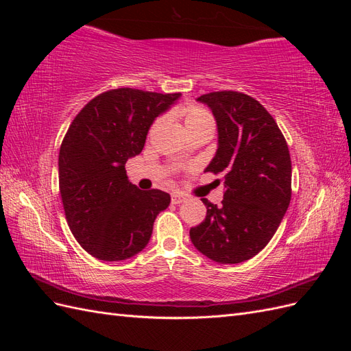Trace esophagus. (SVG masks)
Here are the masks:
<instances>
[{"instance_id": "esophagus-1", "label": "esophagus", "mask_w": 351, "mask_h": 351, "mask_svg": "<svg viewBox=\"0 0 351 351\" xmlns=\"http://www.w3.org/2000/svg\"><path fill=\"white\" fill-rule=\"evenodd\" d=\"M184 199H186V197H184L182 193H180V192L171 193V202H173L174 205H180V204H182V202H184Z\"/></svg>"}]
</instances>
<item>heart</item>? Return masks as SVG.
Here are the masks:
<instances>
[{"label":"heart","instance_id":"1","mask_svg":"<svg viewBox=\"0 0 351 351\" xmlns=\"http://www.w3.org/2000/svg\"><path fill=\"white\" fill-rule=\"evenodd\" d=\"M183 117H184V124L187 132L193 130L195 127L202 125V124H214L212 123V117L209 112L205 110L197 108V107H189L183 110Z\"/></svg>","mask_w":351,"mask_h":351}]
</instances>
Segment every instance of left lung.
<instances>
[{"instance_id":"1","label":"left lung","mask_w":351,"mask_h":351,"mask_svg":"<svg viewBox=\"0 0 351 351\" xmlns=\"http://www.w3.org/2000/svg\"><path fill=\"white\" fill-rule=\"evenodd\" d=\"M209 107L218 147L205 171L224 176V199H202L206 218L190 228L193 246L218 263L258 254L280 227L291 199L289 146L272 115L249 95L210 92L196 99Z\"/></svg>"}]
</instances>
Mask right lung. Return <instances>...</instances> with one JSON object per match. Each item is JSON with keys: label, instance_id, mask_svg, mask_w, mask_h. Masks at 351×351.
Wrapping results in <instances>:
<instances>
[{"label": "right lung", "instance_id": "add662e5", "mask_svg": "<svg viewBox=\"0 0 351 351\" xmlns=\"http://www.w3.org/2000/svg\"><path fill=\"white\" fill-rule=\"evenodd\" d=\"M182 93L120 88L98 95L70 124L58 155V183L69 227L80 246L107 262L129 259L151 240L171 197L141 190L125 162L143 149L156 117Z\"/></svg>", "mask_w": 351, "mask_h": 351}]
</instances>
